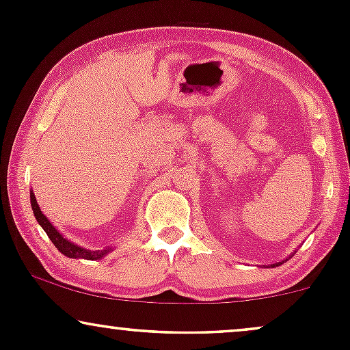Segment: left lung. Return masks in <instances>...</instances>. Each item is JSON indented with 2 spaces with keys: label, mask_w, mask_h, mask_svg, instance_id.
Returning a JSON list of instances; mask_svg holds the SVG:
<instances>
[{
  "label": "left lung",
  "mask_w": 350,
  "mask_h": 350,
  "mask_svg": "<svg viewBox=\"0 0 350 350\" xmlns=\"http://www.w3.org/2000/svg\"><path fill=\"white\" fill-rule=\"evenodd\" d=\"M276 267H278V265H276Z\"/></svg>",
  "instance_id": "obj_1"
}]
</instances>
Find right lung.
I'll use <instances>...</instances> for the list:
<instances>
[{"label": "right lung", "instance_id": "obj_1", "mask_svg": "<svg viewBox=\"0 0 350 350\" xmlns=\"http://www.w3.org/2000/svg\"><path fill=\"white\" fill-rule=\"evenodd\" d=\"M31 207H33V211H34L36 220H38L39 226L44 228V232H46L47 237H49V239L52 240V243L55 245V248H57L60 253H64L66 256H69V258L98 260V258H102L103 255H107V253H108V250H102V252H100V250L98 252L85 250V248L77 247L75 243H72V242H69V240L64 239V237L60 235L54 227H52V224L46 219V215H44L41 212V208H39V206H38V200H36L34 194H31Z\"/></svg>", "mask_w": 350, "mask_h": 350}]
</instances>
